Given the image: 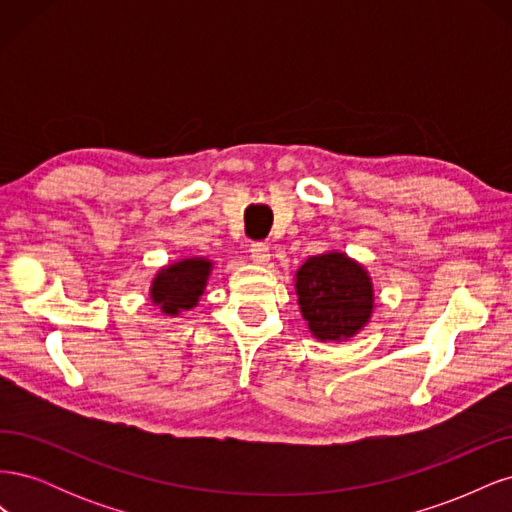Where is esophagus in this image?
Listing matches in <instances>:
<instances>
[{
	"label": "esophagus",
	"mask_w": 512,
	"mask_h": 512,
	"mask_svg": "<svg viewBox=\"0 0 512 512\" xmlns=\"http://www.w3.org/2000/svg\"><path fill=\"white\" fill-rule=\"evenodd\" d=\"M250 254H252V260L256 262V265H267L271 254H269V245L262 243V241H256L250 245Z\"/></svg>",
	"instance_id": "obj_1"
}]
</instances>
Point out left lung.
I'll return each mask as SVG.
<instances>
[{
    "label": "left lung",
    "instance_id": "8db88e82",
    "mask_svg": "<svg viewBox=\"0 0 512 512\" xmlns=\"http://www.w3.org/2000/svg\"><path fill=\"white\" fill-rule=\"evenodd\" d=\"M297 294L309 331L329 342L361 331L374 307L369 275L337 252L307 258L297 271Z\"/></svg>",
    "mask_w": 512,
    "mask_h": 512
}]
</instances>
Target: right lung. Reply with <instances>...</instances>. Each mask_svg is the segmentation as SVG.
<instances>
[{"label": "right lung", "mask_w": 512, "mask_h": 512, "mask_svg": "<svg viewBox=\"0 0 512 512\" xmlns=\"http://www.w3.org/2000/svg\"><path fill=\"white\" fill-rule=\"evenodd\" d=\"M209 271L211 262L205 258H188L162 269L153 280V303H158L162 312L170 316L179 314L181 309L194 307L205 290Z\"/></svg>", "instance_id": "1"}]
</instances>
